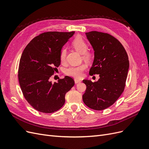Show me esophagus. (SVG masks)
<instances>
[{
    "label": "esophagus",
    "mask_w": 149,
    "mask_h": 149,
    "mask_svg": "<svg viewBox=\"0 0 149 149\" xmlns=\"http://www.w3.org/2000/svg\"><path fill=\"white\" fill-rule=\"evenodd\" d=\"M81 81H80V80H79V79H74V83H75V84H78V83H80Z\"/></svg>",
    "instance_id": "34e87169"
}]
</instances>
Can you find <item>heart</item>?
Segmentation results:
<instances>
[{
    "mask_svg": "<svg viewBox=\"0 0 149 149\" xmlns=\"http://www.w3.org/2000/svg\"><path fill=\"white\" fill-rule=\"evenodd\" d=\"M72 46L76 49V51L78 52L82 55V57L83 60L87 62H89L93 58V54L91 52L88 51V45L86 42L85 41L84 39L78 36L76 37L72 42ZM66 56V50L65 48H63L60 53V59L61 62L63 63L65 61ZM87 66L85 64L80 65L79 66H71L69 68L66 70V74L72 77L76 78H79L82 76L83 71L86 69Z\"/></svg>",
    "mask_w": 149,
    "mask_h": 149,
    "instance_id": "1",
    "label": "heart"
}]
</instances>
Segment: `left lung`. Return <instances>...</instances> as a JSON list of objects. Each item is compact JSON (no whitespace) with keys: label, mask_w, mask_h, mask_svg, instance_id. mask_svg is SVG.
Instances as JSON below:
<instances>
[{"label":"left lung","mask_w":149,"mask_h":149,"mask_svg":"<svg viewBox=\"0 0 149 149\" xmlns=\"http://www.w3.org/2000/svg\"><path fill=\"white\" fill-rule=\"evenodd\" d=\"M94 51L89 74H100L97 81L84 79L86 86L83 95L88 107L101 111L110 107L123 93L129 68L128 55L118 39L106 33H86Z\"/></svg>","instance_id":"1"}]
</instances>
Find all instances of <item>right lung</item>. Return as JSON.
<instances>
[{
  "label": "right lung",
  "mask_w": 149,
  "mask_h": 149,
  "mask_svg": "<svg viewBox=\"0 0 149 149\" xmlns=\"http://www.w3.org/2000/svg\"><path fill=\"white\" fill-rule=\"evenodd\" d=\"M74 33L48 31L31 40L22 54L19 66V84L25 100L35 109L43 113L59 110L65 94L74 84L66 76L52 83L51 76L60 65L62 47Z\"/></svg>",
  "instance_id": "right-lung-1"
}]
</instances>
